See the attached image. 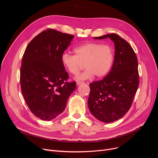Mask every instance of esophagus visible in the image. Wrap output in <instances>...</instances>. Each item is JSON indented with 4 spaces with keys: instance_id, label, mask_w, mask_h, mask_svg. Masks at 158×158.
I'll return each mask as SVG.
<instances>
[{
    "instance_id": "esophagus-1",
    "label": "esophagus",
    "mask_w": 158,
    "mask_h": 158,
    "mask_svg": "<svg viewBox=\"0 0 158 158\" xmlns=\"http://www.w3.org/2000/svg\"><path fill=\"white\" fill-rule=\"evenodd\" d=\"M84 84L83 82H79V81H78V82H76V84H77L78 85H80V84Z\"/></svg>"
}]
</instances>
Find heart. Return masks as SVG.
Segmentation results:
<instances>
[{
  "label": "heart",
  "instance_id": "heart-1",
  "mask_svg": "<svg viewBox=\"0 0 158 158\" xmlns=\"http://www.w3.org/2000/svg\"><path fill=\"white\" fill-rule=\"evenodd\" d=\"M75 55L64 52L61 56V62L69 73L76 75L85 64L86 70L76 76V80H84L106 76L111 70L114 60L113 47L101 43H87L76 47Z\"/></svg>",
  "mask_w": 158,
  "mask_h": 158
}]
</instances>
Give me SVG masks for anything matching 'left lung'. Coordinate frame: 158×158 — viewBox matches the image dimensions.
Masks as SVG:
<instances>
[{
    "mask_svg": "<svg viewBox=\"0 0 158 158\" xmlns=\"http://www.w3.org/2000/svg\"><path fill=\"white\" fill-rule=\"evenodd\" d=\"M110 38L114 44L112 69L103 80L89 84L88 107L93 115L104 123L122 118L131 108L139 85L137 57L128 43L115 33L96 40Z\"/></svg>",
    "mask_w": 158,
    "mask_h": 158,
    "instance_id": "8db88e82",
    "label": "left lung"
}]
</instances>
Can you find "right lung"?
Instances as JSON below:
<instances>
[{"label": "right lung", "mask_w": 158, "mask_h": 158, "mask_svg": "<svg viewBox=\"0 0 158 158\" xmlns=\"http://www.w3.org/2000/svg\"><path fill=\"white\" fill-rule=\"evenodd\" d=\"M74 35L52 29L39 33L29 43L20 68L21 90L27 107L37 117L51 121L63 112L76 82L69 74L61 56Z\"/></svg>", "instance_id": "right-lung-1"}]
</instances>
